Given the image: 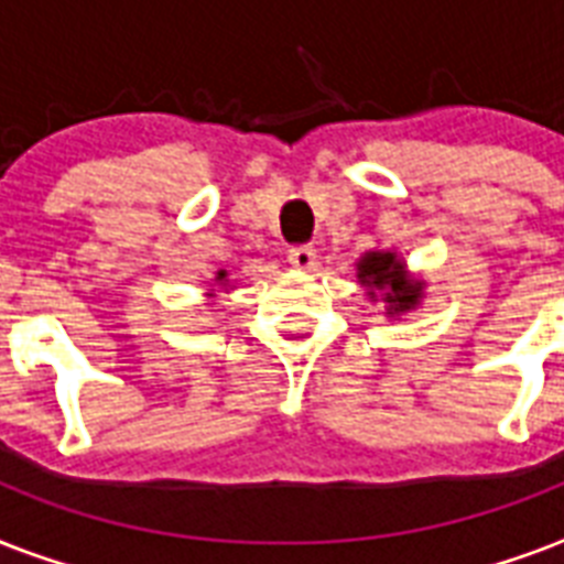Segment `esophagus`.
<instances>
[{
  "label": "esophagus",
  "mask_w": 564,
  "mask_h": 564,
  "mask_svg": "<svg viewBox=\"0 0 564 564\" xmlns=\"http://www.w3.org/2000/svg\"><path fill=\"white\" fill-rule=\"evenodd\" d=\"M290 263L295 269H313L316 265V248L304 242V246H292L290 248Z\"/></svg>",
  "instance_id": "1"
}]
</instances>
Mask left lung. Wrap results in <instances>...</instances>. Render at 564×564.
Here are the masks:
<instances>
[{"mask_svg": "<svg viewBox=\"0 0 564 564\" xmlns=\"http://www.w3.org/2000/svg\"><path fill=\"white\" fill-rule=\"evenodd\" d=\"M360 278L362 283L377 286V290H392L386 292V301L392 304V310H410L421 295V283H410L403 278V265L394 260L389 251H371L360 260ZM375 295V292H371Z\"/></svg>", "mask_w": 564, "mask_h": 564, "instance_id": "8db88e82", "label": "left lung"}]
</instances>
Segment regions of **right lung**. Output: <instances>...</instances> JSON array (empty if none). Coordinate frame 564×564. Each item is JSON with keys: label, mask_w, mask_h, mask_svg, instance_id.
Returning <instances> with one entry per match:
<instances>
[{"label": "right lung", "mask_w": 564, "mask_h": 564, "mask_svg": "<svg viewBox=\"0 0 564 564\" xmlns=\"http://www.w3.org/2000/svg\"><path fill=\"white\" fill-rule=\"evenodd\" d=\"M219 278H225V272H219Z\"/></svg>", "instance_id": "add662e5"}]
</instances>
